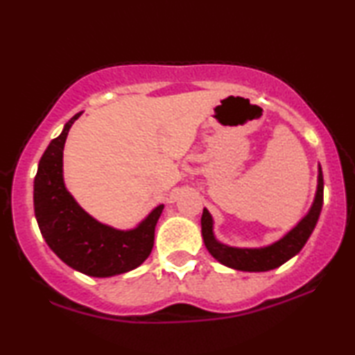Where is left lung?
Here are the masks:
<instances>
[{
    "label": "left lung",
    "instance_id": "8db88e82",
    "mask_svg": "<svg viewBox=\"0 0 355 355\" xmlns=\"http://www.w3.org/2000/svg\"><path fill=\"white\" fill-rule=\"evenodd\" d=\"M322 192H324V180L321 166L318 167V188L316 196L311 205L310 211L305 214L304 219H300L299 224L291 228L285 236H282L279 241H275L264 248L255 249H241L232 248V245L222 244L214 236L213 232V218L207 208H203L202 214V236L207 249L216 260L225 264L228 268L238 269V271H249V272H263L271 271L282 266L290 258L299 254L300 249L304 248L307 239L310 238L311 232L320 219L321 208H322Z\"/></svg>",
    "mask_w": 355,
    "mask_h": 355
}]
</instances>
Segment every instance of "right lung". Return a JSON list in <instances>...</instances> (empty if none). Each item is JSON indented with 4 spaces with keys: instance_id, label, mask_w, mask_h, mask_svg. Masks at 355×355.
Returning <instances> with one entry per match:
<instances>
[{
    "instance_id": "obj_1",
    "label": "right lung",
    "mask_w": 355,
    "mask_h": 355,
    "mask_svg": "<svg viewBox=\"0 0 355 355\" xmlns=\"http://www.w3.org/2000/svg\"><path fill=\"white\" fill-rule=\"evenodd\" d=\"M81 114H75L64 125L62 133L42 155L34 178V213L42 236L65 264L91 277H111L128 272L147 260L164 205L153 208L131 230L101 224L78 205L65 188L62 152L71 125Z\"/></svg>"
}]
</instances>
